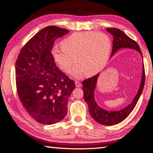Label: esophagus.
I'll return each instance as SVG.
<instances>
[{"label": "esophagus", "instance_id": "obj_1", "mask_svg": "<svg viewBox=\"0 0 153 153\" xmlns=\"http://www.w3.org/2000/svg\"><path fill=\"white\" fill-rule=\"evenodd\" d=\"M75 84H76V86L77 87H81V85H81V83L79 82H77V81L76 82H75Z\"/></svg>", "mask_w": 153, "mask_h": 153}]
</instances>
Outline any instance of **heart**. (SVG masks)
Here are the masks:
<instances>
[{"mask_svg":"<svg viewBox=\"0 0 153 153\" xmlns=\"http://www.w3.org/2000/svg\"><path fill=\"white\" fill-rule=\"evenodd\" d=\"M61 47L51 50L54 62L67 72L75 60L77 64L70 74L75 78H80L85 74L95 76L105 67L110 58L112 41L105 33L76 32L62 41Z\"/></svg>","mask_w":153,"mask_h":153,"instance_id":"1","label":"heart"}]
</instances>
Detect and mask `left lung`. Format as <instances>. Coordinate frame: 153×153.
I'll return each instance as SVG.
<instances>
[{
  "label": "left lung",
  "mask_w": 153,
  "mask_h": 153,
  "mask_svg": "<svg viewBox=\"0 0 153 153\" xmlns=\"http://www.w3.org/2000/svg\"><path fill=\"white\" fill-rule=\"evenodd\" d=\"M106 31L111 34L114 37L111 56L120 49L129 48V49L135 50L139 53L143 60L142 53L138 44L135 41L131 39L130 37H129L124 32L116 28H107ZM99 76V73L82 82L84 99L88 105L89 111L91 116L96 122L105 126L116 125L117 123L123 121L129 115V114L134 109L136 104L141 95L145 80L144 65L143 64L142 77L137 93L136 94L133 101L129 105L121 110H117V111H108V110L103 109L100 108L96 102L95 96H94V91H95Z\"/></svg>",
  "instance_id": "obj_1"
}]
</instances>
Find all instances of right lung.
Listing matches in <instances>:
<instances>
[{"label":"right lung","mask_w":153,"mask_h":153,"mask_svg":"<svg viewBox=\"0 0 153 153\" xmlns=\"http://www.w3.org/2000/svg\"><path fill=\"white\" fill-rule=\"evenodd\" d=\"M69 33L54 25L43 28L22 48L16 62L18 96L39 123L51 125L63 120L75 83L58 69L51 56L54 41Z\"/></svg>","instance_id":"right-lung-1"}]
</instances>
